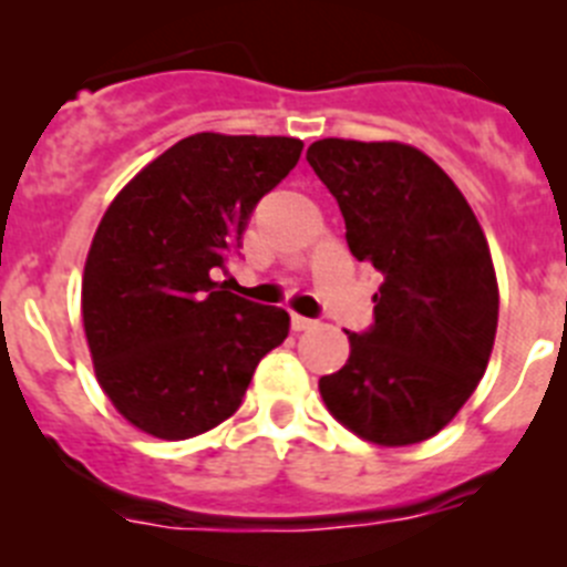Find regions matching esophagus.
Masks as SVG:
<instances>
[{
    "instance_id": "obj_1",
    "label": "esophagus",
    "mask_w": 567,
    "mask_h": 567,
    "mask_svg": "<svg viewBox=\"0 0 567 567\" xmlns=\"http://www.w3.org/2000/svg\"><path fill=\"white\" fill-rule=\"evenodd\" d=\"M315 327H318V320L303 318V315L292 312V329H295V332H307V329H315Z\"/></svg>"
}]
</instances>
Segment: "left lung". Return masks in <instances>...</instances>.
<instances>
[{
  "label": "left lung",
  "instance_id": "1",
  "mask_svg": "<svg viewBox=\"0 0 567 567\" xmlns=\"http://www.w3.org/2000/svg\"><path fill=\"white\" fill-rule=\"evenodd\" d=\"M307 162L343 213L354 258L383 275L372 329L346 332L352 352L320 378V398L369 443H423L457 417L494 349L488 240L457 184L412 144L320 138Z\"/></svg>",
  "mask_w": 567,
  "mask_h": 567
}]
</instances>
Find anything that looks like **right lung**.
I'll return each instance as SVG.
<instances>
[{
    "label": "right lung",
    "instance_id": "add662e5",
    "mask_svg": "<svg viewBox=\"0 0 567 567\" xmlns=\"http://www.w3.org/2000/svg\"><path fill=\"white\" fill-rule=\"evenodd\" d=\"M289 135L195 133L115 195L82 275L96 380L130 425L189 440L233 417L289 315L215 280L255 204L298 164Z\"/></svg>",
    "mask_w": 567,
    "mask_h": 567
}]
</instances>
